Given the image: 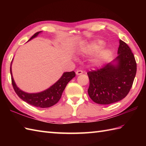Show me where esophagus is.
Instances as JSON below:
<instances>
[{
  "label": "esophagus",
  "mask_w": 146,
  "mask_h": 146,
  "mask_svg": "<svg viewBox=\"0 0 146 146\" xmlns=\"http://www.w3.org/2000/svg\"><path fill=\"white\" fill-rule=\"evenodd\" d=\"M83 71L82 70H77L76 71V74L77 75H82V74L83 73Z\"/></svg>",
  "instance_id": "obj_1"
}]
</instances>
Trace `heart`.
Masks as SVG:
<instances>
[{"label": "heart", "instance_id": "b5f03b06", "mask_svg": "<svg viewBox=\"0 0 146 146\" xmlns=\"http://www.w3.org/2000/svg\"><path fill=\"white\" fill-rule=\"evenodd\" d=\"M104 45V42L102 41H97L94 42L90 45L88 46L85 48V51L89 53H94V52L98 51ZM111 54V51L109 49L104 48L98 51L95 54L94 58V63L96 65H102L107 60Z\"/></svg>", "mask_w": 146, "mask_h": 146}]
</instances>
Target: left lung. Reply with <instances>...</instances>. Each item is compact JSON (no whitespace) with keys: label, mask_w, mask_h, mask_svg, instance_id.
I'll use <instances>...</instances> for the list:
<instances>
[{"label":"left lung","mask_w":146,"mask_h":146,"mask_svg":"<svg viewBox=\"0 0 146 146\" xmlns=\"http://www.w3.org/2000/svg\"><path fill=\"white\" fill-rule=\"evenodd\" d=\"M118 56L104 67L87 73L89 97L98 104L108 105L124 98L131 90L137 71L135 57L129 46L120 39Z\"/></svg>","instance_id":"left-lung-1"}]
</instances>
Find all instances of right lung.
Masks as SVG:
<instances>
[{
	"label": "right lung",
	"instance_id": "obj_1",
	"mask_svg": "<svg viewBox=\"0 0 146 146\" xmlns=\"http://www.w3.org/2000/svg\"><path fill=\"white\" fill-rule=\"evenodd\" d=\"M42 31L37 32L35 33L30 38L29 41L35 38ZM10 71L11 74L12 84L13 86L14 91L18 95V97L24 102H27V104L40 108L50 107L56 104L61 98L62 94H63L68 83L76 75L74 71L65 72L63 74L61 78L59 79L58 81L56 82L53 85H52L48 89L41 92L36 93V94H28V93L22 91L15 85L14 78L12 75L11 64Z\"/></svg>",
	"mask_w": 146,
	"mask_h": 146
}]
</instances>
